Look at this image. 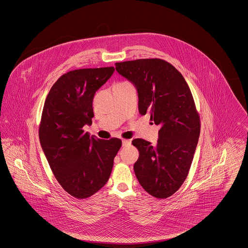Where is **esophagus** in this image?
<instances>
[{"mask_svg": "<svg viewBox=\"0 0 248 248\" xmlns=\"http://www.w3.org/2000/svg\"><path fill=\"white\" fill-rule=\"evenodd\" d=\"M131 144V140H123V146H127V145H130Z\"/></svg>", "mask_w": 248, "mask_h": 248, "instance_id": "obj_1", "label": "esophagus"}]
</instances>
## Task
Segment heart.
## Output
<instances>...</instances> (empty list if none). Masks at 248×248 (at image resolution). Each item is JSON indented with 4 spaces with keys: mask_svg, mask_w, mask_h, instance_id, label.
<instances>
[{
    "mask_svg": "<svg viewBox=\"0 0 248 248\" xmlns=\"http://www.w3.org/2000/svg\"><path fill=\"white\" fill-rule=\"evenodd\" d=\"M127 83V82H122V83H116V84H121V83ZM116 84H115V85H116Z\"/></svg>",
    "mask_w": 248,
    "mask_h": 248,
    "instance_id": "obj_1",
    "label": "heart"
}]
</instances>
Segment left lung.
Returning <instances> with one entry per match:
<instances>
[{
	"label": "left lung",
	"mask_w": 248,
	"mask_h": 248,
	"mask_svg": "<svg viewBox=\"0 0 248 248\" xmlns=\"http://www.w3.org/2000/svg\"><path fill=\"white\" fill-rule=\"evenodd\" d=\"M116 71L134 83L139 109L160 126L156 145L142 139L134 171L142 188L158 199L173 195L189 174L201 131L200 115L182 74L164 59L115 63Z\"/></svg>",
	"instance_id": "obj_1"
}]
</instances>
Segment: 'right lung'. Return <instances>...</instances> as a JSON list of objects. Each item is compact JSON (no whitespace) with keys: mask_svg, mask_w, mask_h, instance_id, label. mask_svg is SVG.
Masks as SVG:
<instances>
[{"mask_svg":"<svg viewBox=\"0 0 248 248\" xmlns=\"http://www.w3.org/2000/svg\"><path fill=\"white\" fill-rule=\"evenodd\" d=\"M113 67L79 69L60 76L50 89L39 125V139L61 187L85 199L108 180L122 140H100L83 129L94 117L93 98Z\"/></svg>","mask_w":248,"mask_h":248,"instance_id":"1","label":"right lung"}]
</instances>
